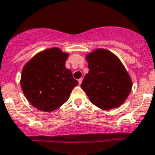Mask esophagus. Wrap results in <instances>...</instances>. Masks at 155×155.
<instances>
[{
  "label": "esophagus",
  "mask_w": 155,
  "mask_h": 155,
  "mask_svg": "<svg viewBox=\"0 0 155 155\" xmlns=\"http://www.w3.org/2000/svg\"><path fill=\"white\" fill-rule=\"evenodd\" d=\"M82 80H83V78H80V79H79V80H78V82H79V85H81V83H82Z\"/></svg>",
  "instance_id": "34e87169"
}]
</instances>
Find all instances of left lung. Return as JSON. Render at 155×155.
Masks as SVG:
<instances>
[{
  "label": "left lung",
  "instance_id": "8db88e82",
  "mask_svg": "<svg viewBox=\"0 0 155 155\" xmlns=\"http://www.w3.org/2000/svg\"><path fill=\"white\" fill-rule=\"evenodd\" d=\"M88 73L81 88L93 104L103 110L120 106L132 89V81L118 58L104 49H97L86 57Z\"/></svg>",
  "mask_w": 155,
  "mask_h": 155
}]
</instances>
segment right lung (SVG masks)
Listing matches in <instances>:
<instances>
[{"mask_svg": "<svg viewBox=\"0 0 155 155\" xmlns=\"http://www.w3.org/2000/svg\"><path fill=\"white\" fill-rule=\"evenodd\" d=\"M67 58L68 54L54 48L36 54L23 67L21 88L35 108L49 112L58 109L78 85L71 70L65 67Z\"/></svg>", "mask_w": 155, "mask_h": 155, "instance_id": "right-lung-1", "label": "right lung"}]
</instances>
